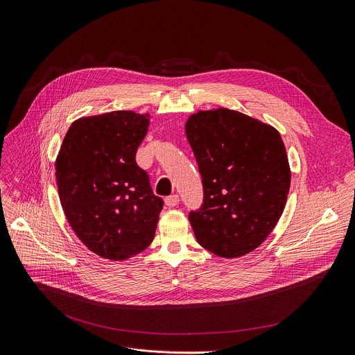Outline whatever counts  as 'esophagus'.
<instances>
[{
	"label": "esophagus",
	"mask_w": 355,
	"mask_h": 355,
	"mask_svg": "<svg viewBox=\"0 0 355 355\" xmlns=\"http://www.w3.org/2000/svg\"><path fill=\"white\" fill-rule=\"evenodd\" d=\"M178 202H180V197H178V196H170V197L166 198V205L170 207V208L177 207Z\"/></svg>",
	"instance_id": "34e87169"
}]
</instances>
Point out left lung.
Segmentation results:
<instances>
[{
  "mask_svg": "<svg viewBox=\"0 0 355 355\" xmlns=\"http://www.w3.org/2000/svg\"><path fill=\"white\" fill-rule=\"evenodd\" d=\"M185 135L204 187L201 208L188 215L198 243L228 259L252 252L287 201L290 167L279 132L219 107L189 116Z\"/></svg>",
  "mask_w": 355,
  "mask_h": 355,
  "instance_id": "8db88e82",
  "label": "left lung"
}]
</instances>
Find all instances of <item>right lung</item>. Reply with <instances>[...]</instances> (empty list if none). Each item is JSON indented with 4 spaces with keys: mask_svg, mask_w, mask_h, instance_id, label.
<instances>
[{
    "mask_svg": "<svg viewBox=\"0 0 355 355\" xmlns=\"http://www.w3.org/2000/svg\"><path fill=\"white\" fill-rule=\"evenodd\" d=\"M148 114L130 110L72 123L55 163L59 200L78 238L96 254L124 261L154 239L164 201L154 196L136 151Z\"/></svg>",
    "mask_w": 355,
    "mask_h": 355,
    "instance_id": "add662e5",
    "label": "right lung"
}]
</instances>
